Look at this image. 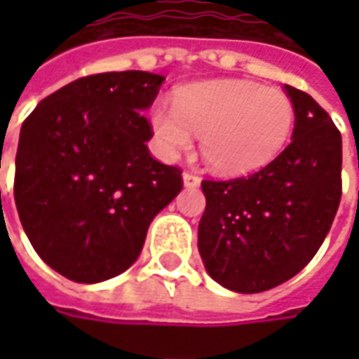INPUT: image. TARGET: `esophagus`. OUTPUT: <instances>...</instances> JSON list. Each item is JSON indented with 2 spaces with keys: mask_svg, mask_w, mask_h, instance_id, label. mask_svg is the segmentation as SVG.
Masks as SVG:
<instances>
[{
  "mask_svg": "<svg viewBox=\"0 0 359 359\" xmlns=\"http://www.w3.org/2000/svg\"><path fill=\"white\" fill-rule=\"evenodd\" d=\"M200 182V175H196V173L191 172H184V184H186V187H198Z\"/></svg>",
  "mask_w": 359,
  "mask_h": 359,
  "instance_id": "34e87169",
  "label": "esophagus"
}]
</instances>
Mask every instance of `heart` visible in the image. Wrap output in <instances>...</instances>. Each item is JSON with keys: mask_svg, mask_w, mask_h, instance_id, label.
<instances>
[{"mask_svg": "<svg viewBox=\"0 0 359 359\" xmlns=\"http://www.w3.org/2000/svg\"><path fill=\"white\" fill-rule=\"evenodd\" d=\"M294 104L280 90L252 81H205L177 90L172 109L156 105L151 128L173 158L200 135V151L219 173H248L280 156L294 130Z\"/></svg>", "mask_w": 359, "mask_h": 359, "instance_id": "obj_1", "label": "heart"}]
</instances>
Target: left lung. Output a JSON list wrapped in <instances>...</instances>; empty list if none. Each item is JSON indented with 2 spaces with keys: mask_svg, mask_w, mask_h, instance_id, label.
Wrapping results in <instances>:
<instances>
[{
  "mask_svg": "<svg viewBox=\"0 0 359 359\" xmlns=\"http://www.w3.org/2000/svg\"><path fill=\"white\" fill-rule=\"evenodd\" d=\"M283 90L296 111L292 144L250 175L201 182L203 266L215 282L240 294L271 290L306 268L341 198L339 130L306 91Z\"/></svg>",
  "mask_w": 359,
  "mask_h": 359,
  "instance_id": "left-lung-1",
  "label": "left lung"
}]
</instances>
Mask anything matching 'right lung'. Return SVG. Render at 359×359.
Wrapping results in <instances>:
<instances>
[{"instance_id":"obj_1","label":"right lung","mask_w":359,"mask_h":359,"mask_svg":"<svg viewBox=\"0 0 359 359\" xmlns=\"http://www.w3.org/2000/svg\"><path fill=\"white\" fill-rule=\"evenodd\" d=\"M163 77L109 72L41 100L21 126L13 198L39 257L97 283L137 259L151 219L182 191L177 165L151 158L144 109Z\"/></svg>"}]
</instances>
